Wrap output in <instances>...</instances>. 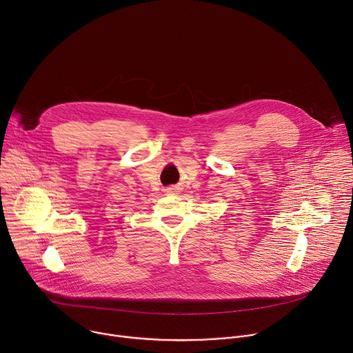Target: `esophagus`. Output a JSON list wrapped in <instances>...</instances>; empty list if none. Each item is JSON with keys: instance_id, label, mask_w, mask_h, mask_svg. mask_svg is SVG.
Returning <instances> with one entry per match:
<instances>
[{"instance_id": "34e87169", "label": "esophagus", "mask_w": 353, "mask_h": 353, "mask_svg": "<svg viewBox=\"0 0 353 353\" xmlns=\"http://www.w3.org/2000/svg\"><path fill=\"white\" fill-rule=\"evenodd\" d=\"M176 191V187H169V188H166V192L168 194H173Z\"/></svg>"}]
</instances>
